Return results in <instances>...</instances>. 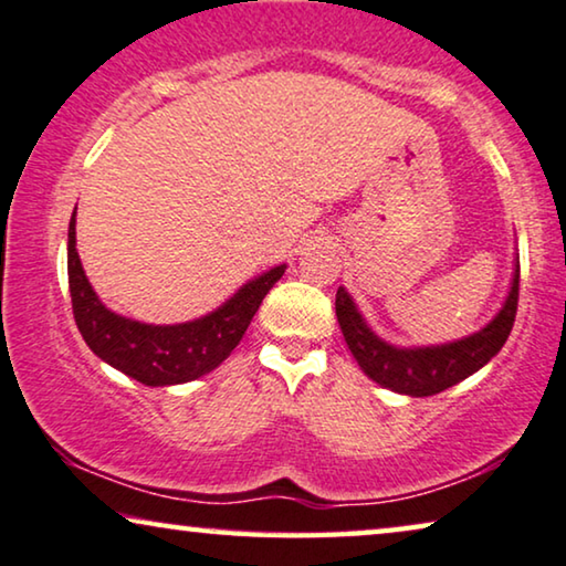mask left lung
I'll list each match as a JSON object with an SVG mask.
<instances>
[{
    "label": "left lung",
    "mask_w": 566,
    "mask_h": 566,
    "mask_svg": "<svg viewBox=\"0 0 566 566\" xmlns=\"http://www.w3.org/2000/svg\"><path fill=\"white\" fill-rule=\"evenodd\" d=\"M518 277L521 265L515 260L511 291L503 306L493 316V322L482 326L470 337L429 344V347H396V344L380 339L365 316L359 314L355 301L347 291H337V322L344 334V342L363 367L367 378L392 392H403L411 398L437 396V392L452 388V385L470 378L480 367H485L497 352L503 349L507 334L513 329L515 308H518Z\"/></svg>",
    "instance_id": "obj_1"
}]
</instances>
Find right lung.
Here are the masks:
<instances>
[{
	"label": "right lung",
	"mask_w": 566,
	"mask_h": 566,
	"mask_svg": "<svg viewBox=\"0 0 566 566\" xmlns=\"http://www.w3.org/2000/svg\"><path fill=\"white\" fill-rule=\"evenodd\" d=\"M283 273L285 265L265 270L263 275L244 283L222 306L193 322H135L114 314L96 296L76 252V211L69 224V289L81 337L106 365L150 388L191 382L222 365Z\"/></svg>",
	"instance_id": "right-lung-1"
}]
</instances>
